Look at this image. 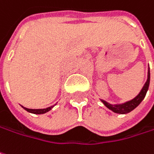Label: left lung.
I'll list each match as a JSON object with an SVG mask.
<instances>
[{"label": "left lung", "instance_id": "obj_1", "mask_svg": "<svg viewBox=\"0 0 154 154\" xmlns=\"http://www.w3.org/2000/svg\"><path fill=\"white\" fill-rule=\"evenodd\" d=\"M149 84H150V68H148V73H147V81L145 83L143 88L141 89V91L137 94L135 98H133L132 100L126 102L123 104L119 105H112L107 102H105L103 100H101L103 102V103L110 110H112L113 112L117 113V114H127L129 112H131V110H133L136 107L140 104V103L143 101V99L145 98L146 92L148 90Z\"/></svg>", "mask_w": 154, "mask_h": 154}]
</instances>
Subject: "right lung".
<instances>
[{"label":"right lung","mask_w":154,"mask_h":154,"mask_svg":"<svg viewBox=\"0 0 154 154\" xmlns=\"http://www.w3.org/2000/svg\"><path fill=\"white\" fill-rule=\"evenodd\" d=\"M53 106L49 107V108H46V109H27V108H24L23 107L25 110H27L28 112H30V113H33V114H44V113H46L48 112L49 110H51L52 109Z\"/></svg>","instance_id":"1"}]
</instances>
